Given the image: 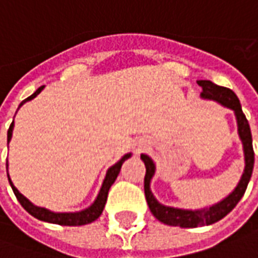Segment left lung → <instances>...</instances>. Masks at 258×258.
<instances>
[{
  "mask_svg": "<svg viewBox=\"0 0 258 258\" xmlns=\"http://www.w3.org/2000/svg\"><path fill=\"white\" fill-rule=\"evenodd\" d=\"M198 84L203 88L202 96L207 99L220 102L224 106L232 109L236 114L238 120V131L239 137L243 142V151H244V173L242 178L239 181L238 186L235 188L232 194L228 198L211 206L209 209L203 210H181V209H174V207H167V206L160 205L155 196L152 195L149 184L151 179L155 174V164L152 162L151 157L146 155H141V159L144 160L146 167L145 179H144V189H145V198L148 202V206L151 209L152 214L156 217L159 221L163 224H167L171 227H181V228H196V227H205L210 225L214 222L220 221L221 218L227 216L228 213H231L235 206L238 205L239 200L242 199V196L246 192L247 184H249L250 177L253 173V166H254V151H253V144H251V133H250V125L247 118L242 112V106L239 102L238 96L235 95L232 90H229L227 87H220V85L211 83L209 80H199Z\"/></svg>",
  "mask_w": 258,
  "mask_h": 258,
  "instance_id": "1",
  "label": "left lung"
}]
</instances>
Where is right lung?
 Masks as SVG:
<instances>
[{"mask_svg":"<svg viewBox=\"0 0 258 258\" xmlns=\"http://www.w3.org/2000/svg\"><path fill=\"white\" fill-rule=\"evenodd\" d=\"M44 87H40L38 90L30 95L29 98H26L25 101L20 103L19 106H22L25 102L30 101L33 99L34 96H37ZM12 130H14V121L11 123L8 130V142L11 141V137H12ZM131 155H125V156L117 162L114 166L107 170L106 174V178L103 181V184H102V188L99 190V195H98V198L96 200L92 203L91 207L88 209H85V210L80 211V213H52V211L47 210V209H42V207H37L33 203H30L29 200L26 199L23 195L20 194L19 190L16 189L12 184V181L9 178V184L12 186V190H14L15 196H16V199L19 200V203L23 206V209H25L27 213H30L31 216L36 217L38 220H41V221H47L51 222V224H59V225H69V227H77V225H85V224H90V222L95 221L98 217L101 216L102 211H103V207L106 205V199H107V194H109V189H110V186L113 185V182L116 181L117 178L118 173H120V168L123 166V163L128 159ZM7 167H8V163H7Z\"/></svg>","mask_w":258,"mask_h":258,"instance_id":"right-lung-1","label":"right lung"}]
</instances>
